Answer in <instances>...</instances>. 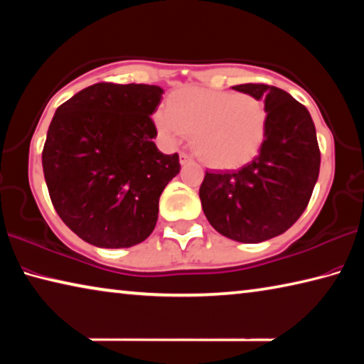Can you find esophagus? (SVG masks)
<instances>
[{
  "label": "esophagus",
  "instance_id": "esophagus-1",
  "mask_svg": "<svg viewBox=\"0 0 364 364\" xmlns=\"http://www.w3.org/2000/svg\"><path fill=\"white\" fill-rule=\"evenodd\" d=\"M189 162H191V157L188 156V154L181 152V154H180V164H181V165H188Z\"/></svg>",
  "mask_w": 364,
  "mask_h": 364
}]
</instances>
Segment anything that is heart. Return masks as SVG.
Here are the masks:
<instances>
[{
  "mask_svg": "<svg viewBox=\"0 0 364 364\" xmlns=\"http://www.w3.org/2000/svg\"><path fill=\"white\" fill-rule=\"evenodd\" d=\"M160 139L175 144L191 133V147L207 167L231 170L254 159L267 136L268 110L249 93L186 86L171 93L167 109H157Z\"/></svg>",
  "mask_w": 364,
  "mask_h": 364,
  "instance_id": "obj_1",
  "label": "heart"
}]
</instances>
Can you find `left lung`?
<instances>
[{"mask_svg": "<svg viewBox=\"0 0 364 364\" xmlns=\"http://www.w3.org/2000/svg\"><path fill=\"white\" fill-rule=\"evenodd\" d=\"M264 102L268 127L255 159L236 171H205L199 197L215 230L237 242L268 241L287 231L310 202L318 181L315 123L284 90L263 83L236 85Z\"/></svg>", "mask_w": 364, "mask_h": 364, "instance_id": "1", "label": "left lung"}]
</instances>
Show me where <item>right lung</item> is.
<instances>
[{
	"label": "right lung",
	"mask_w": 364,
	"mask_h": 364,
	"mask_svg": "<svg viewBox=\"0 0 364 364\" xmlns=\"http://www.w3.org/2000/svg\"><path fill=\"white\" fill-rule=\"evenodd\" d=\"M162 93L156 85L96 83L53 117L41 156L49 197L91 245L132 247L156 228L160 194L181 168L178 154L152 141Z\"/></svg>",
	"instance_id": "1"
}]
</instances>
